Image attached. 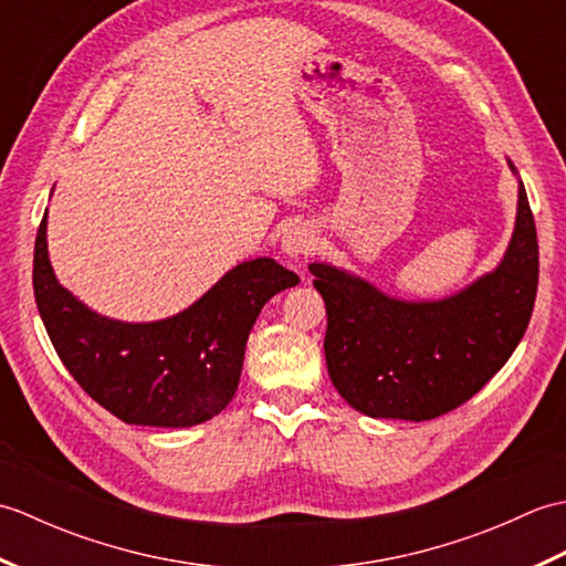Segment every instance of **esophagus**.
Returning <instances> with one entry per match:
<instances>
[{
    "label": "esophagus",
    "mask_w": 566,
    "mask_h": 566,
    "mask_svg": "<svg viewBox=\"0 0 566 566\" xmlns=\"http://www.w3.org/2000/svg\"><path fill=\"white\" fill-rule=\"evenodd\" d=\"M316 245H318V238L314 233V228L306 223H294L286 228L282 235L284 258H290L294 262H304L308 255H314Z\"/></svg>",
    "instance_id": "obj_1"
}]
</instances>
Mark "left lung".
Masks as SVG:
<instances>
[{
	"instance_id": "left-lung-1",
	"label": "left lung",
	"mask_w": 566,
	"mask_h": 566,
	"mask_svg": "<svg viewBox=\"0 0 566 566\" xmlns=\"http://www.w3.org/2000/svg\"><path fill=\"white\" fill-rule=\"evenodd\" d=\"M518 179L515 223L501 262L440 298H401L331 262H311L326 302L333 387L369 418H438L484 387L525 335L537 294V233Z\"/></svg>"
}]
</instances>
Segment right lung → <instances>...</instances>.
I'll use <instances>...</instances> for the list:
<instances>
[{"label": "right lung", "mask_w": 566, "mask_h": 566, "mask_svg": "<svg viewBox=\"0 0 566 566\" xmlns=\"http://www.w3.org/2000/svg\"><path fill=\"white\" fill-rule=\"evenodd\" d=\"M296 284L292 270L255 258L228 270L175 316L118 321L57 282L48 255V209L35 235L33 294L48 338L80 387L130 426L189 428L219 416L238 389L262 306Z\"/></svg>", "instance_id": "add662e5"}]
</instances>
